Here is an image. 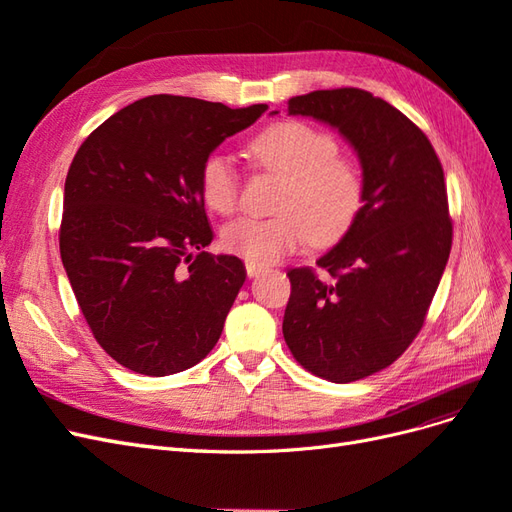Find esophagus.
<instances>
[{
	"mask_svg": "<svg viewBox=\"0 0 512 512\" xmlns=\"http://www.w3.org/2000/svg\"><path fill=\"white\" fill-rule=\"evenodd\" d=\"M245 271H247V275H250V277H256V275H260L262 271H265V267L254 265V262H245Z\"/></svg>",
	"mask_w": 512,
	"mask_h": 512,
	"instance_id": "obj_1",
	"label": "esophagus"
}]
</instances>
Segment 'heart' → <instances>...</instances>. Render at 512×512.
I'll list each match as a JSON object with an SVG mask.
<instances>
[{"label": "heart", "instance_id": "b5f03b06", "mask_svg": "<svg viewBox=\"0 0 512 512\" xmlns=\"http://www.w3.org/2000/svg\"><path fill=\"white\" fill-rule=\"evenodd\" d=\"M337 141L303 121L275 123L258 134L250 153L267 173L286 179L275 218H239L222 230L224 250L254 265H273L307 243L333 245L352 228L363 207V170L337 153ZM205 205L228 215L237 209L241 177L232 160L213 151L200 170Z\"/></svg>", "mask_w": 512, "mask_h": 512}]
</instances>
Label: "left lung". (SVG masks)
<instances>
[{"mask_svg":"<svg viewBox=\"0 0 512 512\" xmlns=\"http://www.w3.org/2000/svg\"><path fill=\"white\" fill-rule=\"evenodd\" d=\"M271 115H277L273 111ZM344 136L361 162L363 207L312 269H290L284 339L307 371L346 384L389 367L421 331L453 243L444 170L429 138L369 91L288 100Z\"/></svg>","mask_w":512,"mask_h":512,"instance_id":"1","label":"left lung"}]
</instances>
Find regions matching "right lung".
I'll list each match as a JSON object with an SVG mask.
<instances>
[{
  "instance_id": "right-lung-1",
  "label": "right lung",
  "mask_w": 512,
  "mask_h": 512,
  "mask_svg": "<svg viewBox=\"0 0 512 512\" xmlns=\"http://www.w3.org/2000/svg\"><path fill=\"white\" fill-rule=\"evenodd\" d=\"M149 96L108 117L70 164L59 252L96 342L136 374L203 361L245 282L213 256L203 162L267 111Z\"/></svg>"
}]
</instances>
